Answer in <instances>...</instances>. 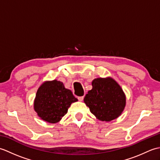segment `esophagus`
Here are the masks:
<instances>
[{"label": "esophagus", "mask_w": 160, "mask_h": 160, "mask_svg": "<svg viewBox=\"0 0 160 160\" xmlns=\"http://www.w3.org/2000/svg\"><path fill=\"white\" fill-rule=\"evenodd\" d=\"M78 99L80 101H82L83 99H84V96H80V97H78Z\"/></svg>", "instance_id": "1"}]
</instances>
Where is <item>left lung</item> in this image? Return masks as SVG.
<instances>
[{
  "label": "left lung",
  "instance_id": "8db88e82",
  "mask_svg": "<svg viewBox=\"0 0 160 160\" xmlns=\"http://www.w3.org/2000/svg\"><path fill=\"white\" fill-rule=\"evenodd\" d=\"M84 102L98 120L109 122L123 111L126 97L120 86L111 78H96Z\"/></svg>",
  "mask_w": 160,
  "mask_h": 160
}]
</instances>
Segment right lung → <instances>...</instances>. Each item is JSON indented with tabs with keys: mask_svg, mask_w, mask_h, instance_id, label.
Instances as JSON below:
<instances>
[{
	"mask_svg": "<svg viewBox=\"0 0 160 160\" xmlns=\"http://www.w3.org/2000/svg\"><path fill=\"white\" fill-rule=\"evenodd\" d=\"M78 101L69 89L60 81L45 82L36 93L34 109L38 116L49 123L59 122L72 102Z\"/></svg>",
	"mask_w": 160,
	"mask_h": 160,
	"instance_id": "obj_1",
	"label": "right lung"
}]
</instances>
